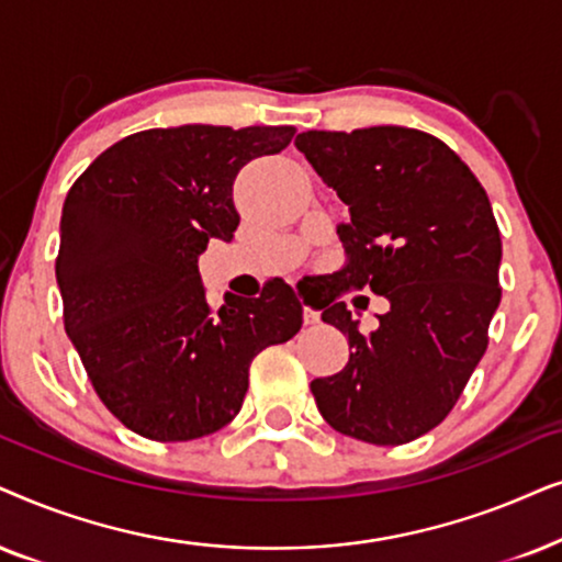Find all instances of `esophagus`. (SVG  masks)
<instances>
[{
  "label": "esophagus",
  "instance_id": "34e87169",
  "mask_svg": "<svg viewBox=\"0 0 562 562\" xmlns=\"http://www.w3.org/2000/svg\"><path fill=\"white\" fill-rule=\"evenodd\" d=\"M321 321V316L313 308H308V305H303V324L305 326H316Z\"/></svg>",
  "mask_w": 562,
  "mask_h": 562
}]
</instances>
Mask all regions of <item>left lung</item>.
<instances>
[{
  "label": "left lung",
  "mask_w": 562,
  "mask_h": 562,
  "mask_svg": "<svg viewBox=\"0 0 562 562\" xmlns=\"http://www.w3.org/2000/svg\"><path fill=\"white\" fill-rule=\"evenodd\" d=\"M297 151L351 221L344 267L321 313L349 341V362L311 383L321 416L347 437L395 447L442 424L488 349L501 303V234L488 194L439 138L401 125L305 131ZM370 286L392 308L359 335L347 289Z\"/></svg>",
  "instance_id": "left-lung-1"
}]
</instances>
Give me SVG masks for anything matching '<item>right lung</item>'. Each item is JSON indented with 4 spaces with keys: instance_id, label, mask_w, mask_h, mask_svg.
I'll use <instances>...</instances> for the list:
<instances>
[{
    "instance_id": "1",
    "label": "right lung",
    "mask_w": 562,
    "mask_h": 562,
    "mask_svg": "<svg viewBox=\"0 0 562 562\" xmlns=\"http://www.w3.org/2000/svg\"><path fill=\"white\" fill-rule=\"evenodd\" d=\"M293 136V125L140 131L66 194L56 257L66 334L100 401L140 437L190 442L223 429L251 359L301 331L303 305L282 280L215 311L198 272L211 238H234L238 169Z\"/></svg>"
}]
</instances>
